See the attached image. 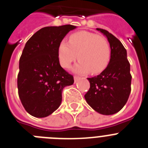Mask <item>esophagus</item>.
I'll list each match as a JSON object with an SVG mask.
<instances>
[{
  "label": "esophagus",
  "mask_w": 148,
  "mask_h": 148,
  "mask_svg": "<svg viewBox=\"0 0 148 148\" xmlns=\"http://www.w3.org/2000/svg\"><path fill=\"white\" fill-rule=\"evenodd\" d=\"M79 79H80V77L76 76V75H75V76H74V81H75V83H76L77 81H78Z\"/></svg>",
  "instance_id": "obj_1"
}]
</instances>
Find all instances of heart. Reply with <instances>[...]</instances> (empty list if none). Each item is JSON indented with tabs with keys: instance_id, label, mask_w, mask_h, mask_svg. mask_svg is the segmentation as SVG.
<instances>
[{
	"instance_id": "obj_1",
	"label": "heart",
	"mask_w": 148,
	"mask_h": 148,
	"mask_svg": "<svg viewBox=\"0 0 148 148\" xmlns=\"http://www.w3.org/2000/svg\"><path fill=\"white\" fill-rule=\"evenodd\" d=\"M60 64L67 68L77 59L80 61L73 70L79 74H93L102 72L108 66L111 58L109 42L104 36L82 31L72 34L68 43L62 41L58 49Z\"/></svg>"
}]
</instances>
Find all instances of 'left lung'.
<instances>
[{"label":"left lung","instance_id":"8db88e82","mask_svg":"<svg viewBox=\"0 0 148 148\" xmlns=\"http://www.w3.org/2000/svg\"><path fill=\"white\" fill-rule=\"evenodd\" d=\"M97 30L106 36L110 45L111 58L106 68L100 75L87 78L90 88L84 97L95 111L111 115L121 110L128 101L132 77L127 51L121 42L106 30Z\"/></svg>","mask_w":148,"mask_h":148}]
</instances>
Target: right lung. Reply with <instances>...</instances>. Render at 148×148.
Masks as SVG:
<instances>
[{
  "label": "right lung",
  "instance_id": "obj_1",
  "mask_svg": "<svg viewBox=\"0 0 148 148\" xmlns=\"http://www.w3.org/2000/svg\"><path fill=\"white\" fill-rule=\"evenodd\" d=\"M76 26H48L27 41L19 62L18 95L25 111L35 117H45L61 105L64 88L73 84V76L59 63L61 42Z\"/></svg>",
  "mask_w": 148,
  "mask_h": 148
}]
</instances>
